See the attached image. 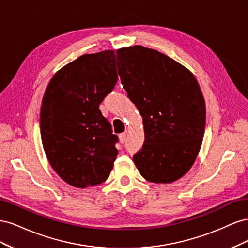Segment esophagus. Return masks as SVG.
Returning a JSON list of instances; mask_svg holds the SVG:
<instances>
[{
	"mask_svg": "<svg viewBox=\"0 0 248 248\" xmlns=\"http://www.w3.org/2000/svg\"><path fill=\"white\" fill-rule=\"evenodd\" d=\"M119 139H120V141H121L122 144H124L125 140H126V133L119 134Z\"/></svg>",
	"mask_w": 248,
	"mask_h": 248,
	"instance_id": "obj_1",
	"label": "esophagus"
}]
</instances>
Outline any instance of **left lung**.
I'll use <instances>...</instances> for the list:
<instances>
[{"label": "left lung", "instance_id": "8db88e82", "mask_svg": "<svg viewBox=\"0 0 248 248\" xmlns=\"http://www.w3.org/2000/svg\"><path fill=\"white\" fill-rule=\"evenodd\" d=\"M119 76L142 117L145 141L133 155L140 175L170 183L196 160L206 125V107L193 74L175 60L141 46L117 50Z\"/></svg>", "mask_w": 248, "mask_h": 248}]
</instances>
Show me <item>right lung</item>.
Here are the masks:
<instances>
[{
	"label": "right lung",
	"mask_w": 248,
	"mask_h": 248,
	"mask_svg": "<svg viewBox=\"0 0 248 248\" xmlns=\"http://www.w3.org/2000/svg\"><path fill=\"white\" fill-rule=\"evenodd\" d=\"M118 80L114 50L82 55L60 69L46 90L40 111L44 152L51 168L78 188L108 178L119 139L99 109Z\"/></svg>",
	"instance_id": "1"
}]
</instances>
